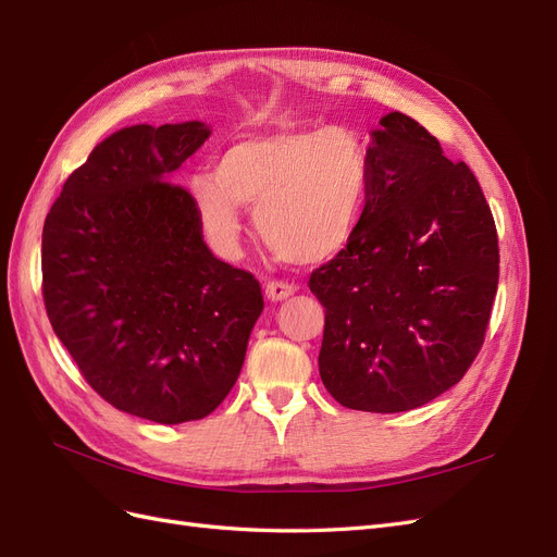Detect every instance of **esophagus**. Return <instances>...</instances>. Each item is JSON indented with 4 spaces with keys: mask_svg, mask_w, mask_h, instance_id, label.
<instances>
[{
    "mask_svg": "<svg viewBox=\"0 0 557 557\" xmlns=\"http://www.w3.org/2000/svg\"><path fill=\"white\" fill-rule=\"evenodd\" d=\"M297 285L295 283H288V281H269L264 285V293L267 297L272 301H281V299H288L290 295H295Z\"/></svg>",
    "mask_w": 557,
    "mask_h": 557,
    "instance_id": "esophagus-1",
    "label": "esophagus"
}]
</instances>
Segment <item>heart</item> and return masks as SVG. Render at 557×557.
I'll return each mask as SVG.
<instances>
[{"instance_id":"obj_1","label":"heart","mask_w":557,"mask_h":557,"mask_svg":"<svg viewBox=\"0 0 557 557\" xmlns=\"http://www.w3.org/2000/svg\"><path fill=\"white\" fill-rule=\"evenodd\" d=\"M372 188V150L346 125H281L230 144L215 174L190 178V195L211 239L234 250L242 207H256V227L293 264L327 262L356 234Z\"/></svg>"}]
</instances>
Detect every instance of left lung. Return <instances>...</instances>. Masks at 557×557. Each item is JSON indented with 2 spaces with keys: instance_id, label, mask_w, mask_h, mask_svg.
<instances>
[{
  "instance_id": "left-lung-1",
  "label": "left lung",
  "mask_w": 557,
  "mask_h": 557,
  "mask_svg": "<svg viewBox=\"0 0 557 557\" xmlns=\"http://www.w3.org/2000/svg\"><path fill=\"white\" fill-rule=\"evenodd\" d=\"M369 150L360 225L309 278L325 307L318 369L344 407L399 413L446 393L479 356L499 246L476 176L413 117L383 115Z\"/></svg>"
}]
</instances>
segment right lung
Listing matches in <instances>:
<instances>
[{"mask_svg": "<svg viewBox=\"0 0 557 557\" xmlns=\"http://www.w3.org/2000/svg\"><path fill=\"white\" fill-rule=\"evenodd\" d=\"M199 123L113 132L72 172L41 239L50 325L111 407L176 425L237 383L262 313L258 278L218 260L174 172L209 139Z\"/></svg>", "mask_w": 557, "mask_h": 557, "instance_id": "add662e5", "label": "right lung"}]
</instances>
